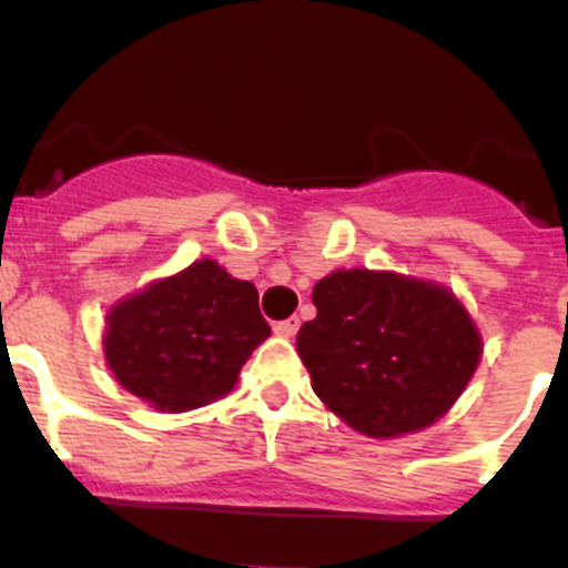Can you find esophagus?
<instances>
[{
	"label": "esophagus",
	"instance_id": "34e87169",
	"mask_svg": "<svg viewBox=\"0 0 568 568\" xmlns=\"http://www.w3.org/2000/svg\"><path fill=\"white\" fill-rule=\"evenodd\" d=\"M298 327H301V321L295 318H287V321H278V324H275V335H281V338H293L295 333H298Z\"/></svg>",
	"mask_w": 568,
	"mask_h": 568
}]
</instances>
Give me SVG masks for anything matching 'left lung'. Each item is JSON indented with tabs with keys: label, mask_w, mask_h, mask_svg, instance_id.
I'll return each mask as SVG.
<instances>
[{
	"label": "left lung",
	"mask_w": 568,
	"mask_h": 568,
	"mask_svg": "<svg viewBox=\"0 0 568 568\" xmlns=\"http://www.w3.org/2000/svg\"><path fill=\"white\" fill-rule=\"evenodd\" d=\"M298 355L329 413L369 438L420 433L453 409L484 355L466 307L444 284L389 270H335Z\"/></svg>",
	"instance_id": "8db88e82"
}]
</instances>
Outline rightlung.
Segmentation results:
<instances>
[{"label":"right lung","instance_id":"right-lung-1","mask_svg":"<svg viewBox=\"0 0 568 568\" xmlns=\"http://www.w3.org/2000/svg\"><path fill=\"white\" fill-rule=\"evenodd\" d=\"M267 338L258 290L202 258L115 301L102 346L130 395L159 413H190L233 393L241 366Z\"/></svg>","mask_w":568,"mask_h":568}]
</instances>
